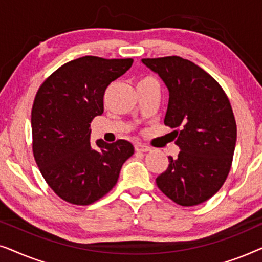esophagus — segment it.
<instances>
[{
	"instance_id": "34e87169",
	"label": "esophagus",
	"mask_w": 262,
	"mask_h": 262,
	"mask_svg": "<svg viewBox=\"0 0 262 262\" xmlns=\"http://www.w3.org/2000/svg\"><path fill=\"white\" fill-rule=\"evenodd\" d=\"M135 149L137 150V151H141V152H146V151H150V150H151L150 146H148L146 144H143V143H136Z\"/></svg>"
}]
</instances>
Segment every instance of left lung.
Listing matches in <instances>:
<instances>
[{
    "instance_id": "1",
    "label": "left lung",
    "mask_w": 262,
    "mask_h": 262,
    "mask_svg": "<svg viewBox=\"0 0 262 262\" xmlns=\"http://www.w3.org/2000/svg\"><path fill=\"white\" fill-rule=\"evenodd\" d=\"M169 92L164 124L178 136L180 152L169 156L157 187L181 206L206 202L220 191L230 170L236 145V121L220 83L191 60L178 56L144 58Z\"/></svg>"
}]
</instances>
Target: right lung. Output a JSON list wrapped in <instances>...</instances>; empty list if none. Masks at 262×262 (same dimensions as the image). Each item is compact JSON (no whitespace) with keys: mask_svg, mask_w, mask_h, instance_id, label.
<instances>
[{"mask_svg":"<svg viewBox=\"0 0 262 262\" xmlns=\"http://www.w3.org/2000/svg\"><path fill=\"white\" fill-rule=\"evenodd\" d=\"M132 63L81 57L57 69L35 95L31 118L35 162L53 192L68 203L89 205L102 198L134 155V145L125 139L91 144V123L103 113L106 88Z\"/></svg>","mask_w":262,"mask_h":262,"instance_id":"1","label":"right lung"}]
</instances>
